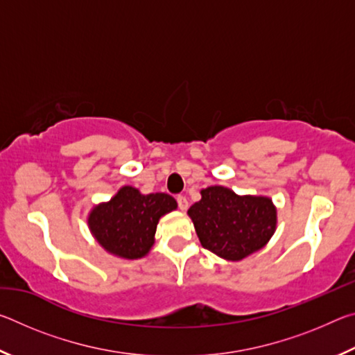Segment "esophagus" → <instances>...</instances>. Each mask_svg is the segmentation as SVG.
<instances>
[{
    "mask_svg": "<svg viewBox=\"0 0 355 355\" xmlns=\"http://www.w3.org/2000/svg\"><path fill=\"white\" fill-rule=\"evenodd\" d=\"M177 203H178V208L182 209V211H184V209L188 208V199H186L184 196H178L177 197Z\"/></svg>",
    "mask_w": 355,
    "mask_h": 355,
    "instance_id": "obj_1",
    "label": "esophagus"
}]
</instances>
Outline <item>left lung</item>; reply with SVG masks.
Instances as JSON below:
<instances>
[{
    "label": "left lung",
    "instance_id": "1",
    "mask_svg": "<svg viewBox=\"0 0 355 355\" xmlns=\"http://www.w3.org/2000/svg\"><path fill=\"white\" fill-rule=\"evenodd\" d=\"M200 194L188 214L205 249L238 261L271 239L277 213L268 197L236 196L224 186H209Z\"/></svg>",
    "mask_w": 355,
    "mask_h": 355
}]
</instances>
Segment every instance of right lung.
<instances>
[{
    "instance_id": "add662e5",
    "label": "right lung",
    "mask_w": 355,
    "mask_h": 355,
    "mask_svg": "<svg viewBox=\"0 0 355 355\" xmlns=\"http://www.w3.org/2000/svg\"><path fill=\"white\" fill-rule=\"evenodd\" d=\"M175 208V199L164 192L144 196L123 186L110 202L92 209L89 227L101 248L135 260L148 254L159 218Z\"/></svg>"
}]
</instances>
